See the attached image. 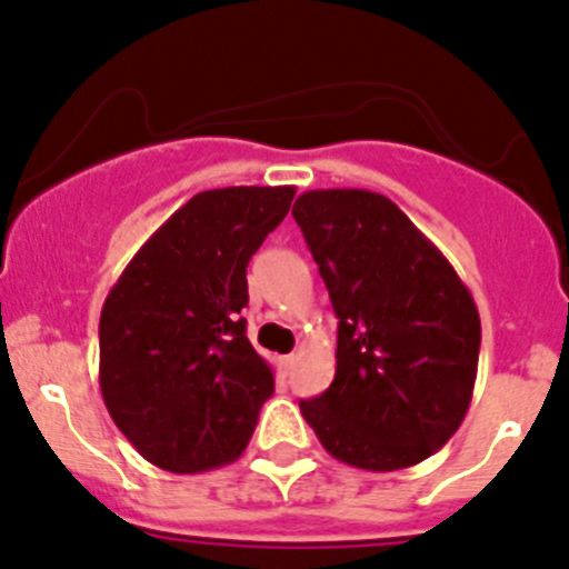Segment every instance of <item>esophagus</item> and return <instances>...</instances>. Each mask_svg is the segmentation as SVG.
Wrapping results in <instances>:
<instances>
[{"mask_svg": "<svg viewBox=\"0 0 569 569\" xmlns=\"http://www.w3.org/2000/svg\"><path fill=\"white\" fill-rule=\"evenodd\" d=\"M295 363H297L295 352H291V356H283V367H286V369H291V367H295Z\"/></svg>", "mask_w": 569, "mask_h": 569, "instance_id": "obj_1", "label": "esophagus"}]
</instances>
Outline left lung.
<instances>
[{
    "label": "left lung",
    "instance_id": "8db88e82",
    "mask_svg": "<svg viewBox=\"0 0 569 569\" xmlns=\"http://www.w3.org/2000/svg\"><path fill=\"white\" fill-rule=\"evenodd\" d=\"M339 317L336 375L300 411L333 459L406 470L465 422L481 317L448 258L389 197L317 189L295 208Z\"/></svg>",
    "mask_w": 569,
    "mask_h": 569
}]
</instances>
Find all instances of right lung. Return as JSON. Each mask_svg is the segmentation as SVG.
<instances>
[{"mask_svg":"<svg viewBox=\"0 0 569 569\" xmlns=\"http://www.w3.org/2000/svg\"><path fill=\"white\" fill-rule=\"evenodd\" d=\"M295 186L200 191L132 256L99 317V389L127 442L194 476L244 453L274 391L247 339V263Z\"/></svg>","mask_w":569,"mask_h":569,"instance_id":"1","label":"right lung"}]
</instances>
